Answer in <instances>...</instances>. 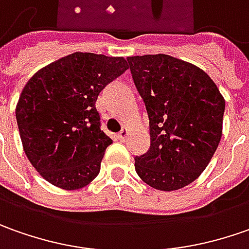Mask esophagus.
Returning <instances> with one entry per match:
<instances>
[{
  "label": "esophagus",
  "instance_id": "esophagus-1",
  "mask_svg": "<svg viewBox=\"0 0 249 249\" xmlns=\"http://www.w3.org/2000/svg\"><path fill=\"white\" fill-rule=\"evenodd\" d=\"M128 133H129V131H128V128H123V131L117 135V138L120 139L121 142H124L125 139H126V136H128Z\"/></svg>",
  "mask_w": 249,
  "mask_h": 249
}]
</instances>
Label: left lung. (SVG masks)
Wrapping results in <instances>:
<instances>
[{
    "label": "left lung",
    "mask_w": 249,
    "mask_h": 249,
    "mask_svg": "<svg viewBox=\"0 0 249 249\" xmlns=\"http://www.w3.org/2000/svg\"><path fill=\"white\" fill-rule=\"evenodd\" d=\"M149 116L150 147L135 157L144 183L174 192L194 182L218 149L225 98L200 67L174 56L126 57Z\"/></svg>",
    "instance_id": "obj_1"
}]
</instances>
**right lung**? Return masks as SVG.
<instances>
[{
  "label": "right lung",
  "instance_id": "obj_1",
  "mask_svg": "<svg viewBox=\"0 0 249 249\" xmlns=\"http://www.w3.org/2000/svg\"><path fill=\"white\" fill-rule=\"evenodd\" d=\"M128 70L124 57L75 52L42 67L16 105L23 150L47 182L65 190L89 184L113 141L100 129V90Z\"/></svg>",
  "mask_w": 249,
  "mask_h": 249
}]
</instances>
